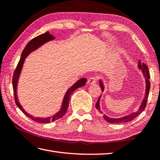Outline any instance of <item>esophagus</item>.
<instances>
[{
    "instance_id": "obj_1",
    "label": "esophagus",
    "mask_w": 160,
    "mask_h": 160,
    "mask_svg": "<svg viewBox=\"0 0 160 160\" xmlns=\"http://www.w3.org/2000/svg\"><path fill=\"white\" fill-rule=\"evenodd\" d=\"M97 81V78L96 77H91L87 80V84H94Z\"/></svg>"
}]
</instances>
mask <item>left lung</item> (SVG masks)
<instances>
[{
  "mask_svg": "<svg viewBox=\"0 0 160 160\" xmlns=\"http://www.w3.org/2000/svg\"><path fill=\"white\" fill-rule=\"evenodd\" d=\"M139 68H140L141 70L142 71L143 75H144V77L146 78V94L144 98H143L142 104H141L139 108L138 109V110L135 112H133V113L128 114V116H125L121 118H111L109 117L108 116H106L105 114H103L102 117L104 119L108 122L109 123H126V122H129L132 121L133 119H134L137 117L142 113V112L144 110V109L146 108V103H147V100H148V94H149V91H150V88H151V82H150V74H149V71H148V68L147 67L146 65H145L144 64H141V62H139ZM99 84L101 86V88L102 89V92L104 91V86H103L102 82L101 80H100L99 82ZM100 98H101V96L100 98L98 99L97 101V102L96 104V108L97 109V110L98 111L99 113H102L101 110V108H100Z\"/></svg>",
  "mask_w": 160,
  "mask_h": 160,
  "instance_id": "1",
  "label": "left lung"
}]
</instances>
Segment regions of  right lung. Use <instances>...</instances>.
<instances>
[{
    "label": "right lung",
    "mask_w": 160,
    "mask_h": 160,
    "mask_svg": "<svg viewBox=\"0 0 160 160\" xmlns=\"http://www.w3.org/2000/svg\"><path fill=\"white\" fill-rule=\"evenodd\" d=\"M53 39H54V37L51 35V34L49 33V32H46L42 34H40L39 36L34 37V38H33L32 40H30V42L27 43V45L26 46V47H25L23 52H22L19 62H18V63L17 66V68H16V69L14 70L13 78H12V86H13L14 96V101H15L16 104H17L18 108H19L28 117H29L30 118H31V119L34 121L35 122H37V123H51V122L58 120L59 118H60L63 117V116L67 113V109L68 108V105H69L71 96L72 93H73L74 91L77 89L78 88H80L81 87L84 86V84H86V82H87L86 78H82V79L78 80L77 82L75 83L73 86L71 87L70 88L68 89V91L64 96L61 109L59 110V112H58L57 114H55L54 116H52V117H48V118L34 117L32 115L27 113V112L24 110L23 108L21 107L19 102L18 101L17 89L18 80L20 76L22 67H23L25 59H26V58L30 54L31 52H32L33 51H34V50L38 48L39 46L43 45V43H45L47 42H49V41L51 40H52Z\"/></svg>",
    "instance_id": "obj_1"
}]
</instances>
